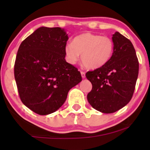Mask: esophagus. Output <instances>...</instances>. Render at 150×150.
Masks as SVG:
<instances>
[{"label": "esophagus", "mask_w": 150, "mask_h": 150, "mask_svg": "<svg viewBox=\"0 0 150 150\" xmlns=\"http://www.w3.org/2000/svg\"><path fill=\"white\" fill-rule=\"evenodd\" d=\"M80 73H81V75H82V78H85V72L81 71Z\"/></svg>", "instance_id": "34e87169"}]
</instances>
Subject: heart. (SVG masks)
Here are the masks:
<instances>
[{
    "label": "heart",
    "mask_w": 150,
    "mask_h": 150,
    "mask_svg": "<svg viewBox=\"0 0 150 150\" xmlns=\"http://www.w3.org/2000/svg\"><path fill=\"white\" fill-rule=\"evenodd\" d=\"M114 49L111 38L90 32H85L73 39V43L65 48L66 60L75 64L80 58L89 69H97L106 65L111 59Z\"/></svg>",
    "instance_id": "b5f03b06"
}]
</instances>
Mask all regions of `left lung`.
I'll return each mask as SVG.
<instances>
[{
    "label": "left lung",
    "instance_id": "obj_1",
    "mask_svg": "<svg viewBox=\"0 0 150 150\" xmlns=\"http://www.w3.org/2000/svg\"><path fill=\"white\" fill-rule=\"evenodd\" d=\"M114 49L104 66L86 73L92 89L87 100L94 109L111 113L124 107L132 99L138 76L139 63L132 44L119 32L113 34Z\"/></svg>",
    "mask_w": 150,
    "mask_h": 150
}]
</instances>
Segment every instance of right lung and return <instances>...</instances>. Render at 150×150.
<instances>
[{
	"mask_svg": "<svg viewBox=\"0 0 150 150\" xmlns=\"http://www.w3.org/2000/svg\"><path fill=\"white\" fill-rule=\"evenodd\" d=\"M68 39L64 29L41 27L19 47L14 67L19 95L37 114L57 111L70 89L82 81L80 71L65 59Z\"/></svg>",
	"mask_w": 150,
	"mask_h": 150,
	"instance_id": "add662e5",
	"label": "right lung"
}]
</instances>
